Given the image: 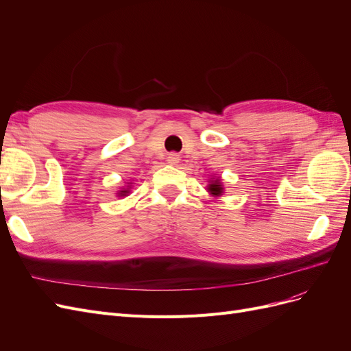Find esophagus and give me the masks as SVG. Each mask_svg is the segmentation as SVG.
<instances>
[{"mask_svg": "<svg viewBox=\"0 0 351 351\" xmlns=\"http://www.w3.org/2000/svg\"><path fill=\"white\" fill-rule=\"evenodd\" d=\"M167 161H168V164L177 165V164H178V161H180V155H178V154H176V152L168 154V156H167Z\"/></svg>", "mask_w": 351, "mask_h": 351, "instance_id": "obj_1", "label": "esophagus"}]
</instances>
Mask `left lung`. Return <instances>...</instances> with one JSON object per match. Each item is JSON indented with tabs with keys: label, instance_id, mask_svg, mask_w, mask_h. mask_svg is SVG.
<instances>
[{
	"label": "left lung",
	"instance_id": "8db88e82",
	"mask_svg": "<svg viewBox=\"0 0 351 351\" xmlns=\"http://www.w3.org/2000/svg\"><path fill=\"white\" fill-rule=\"evenodd\" d=\"M208 190L210 192V195H214V196H219L222 193V187H221V183L218 182V180H215V182H212L209 184Z\"/></svg>",
	"mask_w": 351,
	"mask_h": 351
}]
</instances>
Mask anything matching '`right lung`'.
Returning <instances> with one entry per match:
<instances>
[{
	"label": "right lung",
	"mask_w": 351,
	"mask_h": 351,
	"mask_svg": "<svg viewBox=\"0 0 351 351\" xmlns=\"http://www.w3.org/2000/svg\"><path fill=\"white\" fill-rule=\"evenodd\" d=\"M125 193H129V190H121V196H125Z\"/></svg>",
	"instance_id": "add662e5"
}]
</instances>
